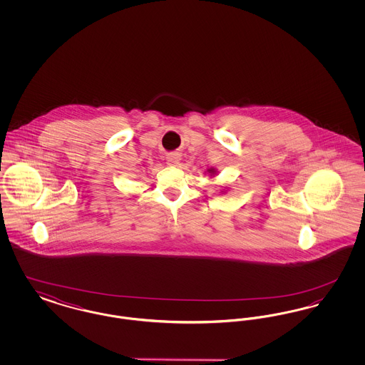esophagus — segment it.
<instances>
[{
    "mask_svg": "<svg viewBox=\"0 0 365 365\" xmlns=\"http://www.w3.org/2000/svg\"><path fill=\"white\" fill-rule=\"evenodd\" d=\"M180 161V155L179 153H170L167 156V164L168 165H178Z\"/></svg>",
    "mask_w": 365,
    "mask_h": 365,
    "instance_id": "esophagus-1",
    "label": "esophagus"
}]
</instances>
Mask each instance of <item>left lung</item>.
<instances>
[{"instance_id": "8db88e82", "label": "left lung", "mask_w": 365, "mask_h": 365, "mask_svg": "<svg viewBox=\"0 0 365 365\" xmlns=\"http://www.w3.org/2000/svg\"><path fill=\"white\" fill-rule=\"evenodd\" d=\"M207 171H208V174L210 175V176H215V175H216V170H215V168H209ZM225 192H226V191H225Z\"/></svg>"}]
</instances>
